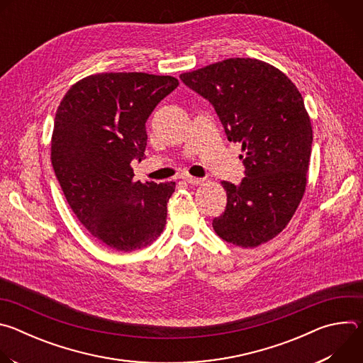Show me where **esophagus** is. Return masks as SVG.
Masks as SVG:
<instances>
[{"label":"esophagus","mask_w":363,"mask_h":363,"mask_svg":"<svg viewBox=\"0 0 363 363\" xmlns=\"http://www.w3.org/2000/svg\"><path fill=\"white\" fill-rule=\"evenodd\" d=\"M184 181L188 182V184H191V185H198V184H201L203 179L196 178V177H192V175H185V177H184Z\"/></svg>","instance_id":"esophagus-1"}]
</instances>
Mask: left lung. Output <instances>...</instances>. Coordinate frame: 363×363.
<instances>
[{
  "mask_svg": "<svg viewBox=\"0 0 363 363\" xmlns=\"http://www.w3.org/2000/svg\"><path fill=\"white\" fill-rule=\"evenodd\" d=\"M181 80L208 99L230 142H240L245 177L223 181L224 213L216 233L254 248L279 235L294 216L307 185L313 130L296 84L277 67L234 57L182 73Z\"/></svg>",
  "mask_w": 363,
  "mask_h": 363,
  "instance_id": "left-lung-1",
  "label": "left lung"
}]
</instances>
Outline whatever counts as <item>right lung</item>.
<instances>
[{"label":"right lung","mask_w":363,"mask_h":363,"mask_svg":"<svg viewBox=\"0 0 363 363\" xmlns=\"http://www.w3.org/2000/svg\"><path fill=\"white\" fill-rule=\"evenodd\" d=\"M178 79L140 72L97 73L62 99L51 135V165L79 221L101 244L129 252L157 240L175 182L135 181L146 119Z\"/></svg>","instance_id":"right-lung-1"}]
</instances>
